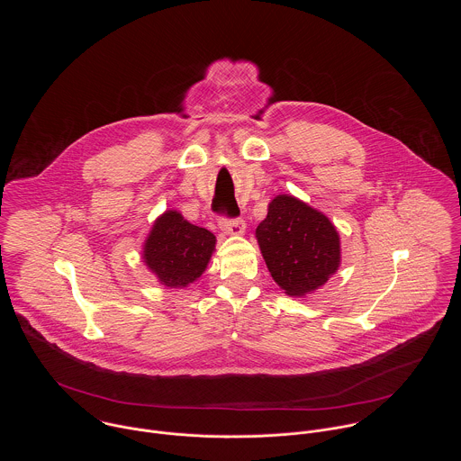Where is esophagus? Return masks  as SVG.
Listing matches in <instances>:
<instances>
[{"instance_id":"1","label":"esophagus","mask_w":461,"mask_h":461,"mask_svg":"<svg viewBox=\"0 0 461 461\" xmlns=\"http://www.w3.org/2000/svg\"><path fill=\"white\" fill-rule=\"evenodd\" d=\"M220 229L229 236H243L247 230V225L241 218L236 220H220Z\"/></svg>"}]
</instances>
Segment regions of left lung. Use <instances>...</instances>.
Listing matches in <instances>:
<instances>
[{"instance_id": "1", "label": "left lung", "mask_w": 461, "mask_h": 461, "mask_svg": "<svg viewBox=\"0 0 461 461\" xmlns=\"http://www.w3.org/2000/svg\"><path fill=\"white\" fill-rule=\"evenodd\" d=\"M256 238L273 280L303 298L323 287L340 266V236L321 211L293 195H276Z\"/></svg>"}]
</instances>
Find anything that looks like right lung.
Listing matches in <instances>:
<instances>
[{
    "label": "right lung",
    "instance_id": "obj_1",
    "mask_svg": "<svg viewBox=\"0 0 461 461\" xmlns=\"http://www.w3.org/2000/svg\"><path fill=\"white\" fill-rule=\"evenodd\" d=\"M216 238L185 216L168 209L154 220L143 243L141 259L158 282L170 289H185L205 271Z\"/></svg>",
    "mask_w": 461,
    "mask_h": 461
}]
</instances>
